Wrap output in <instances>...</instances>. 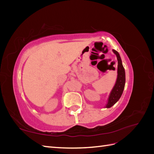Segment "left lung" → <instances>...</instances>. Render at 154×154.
I'll return each mask as SVG.
<instances>
[{"label": "left lung", "instance_id": "8db88e82", "mask_svg": "<svg viewBox=\"0 0 154 154\" xmlns=\"http://www.w3.org/2000/svg\"><path fill=\"white\" fill-rule=\"evenodd\" d=\"M112 51L116 55L118 60V76L115 85L109 94L105 108H110L119 100L123 94L125 85V71L122 64V59L117 51L113 49Z\"/></svg>", "mask_w": 154, "mask_h": 154}]
</instances>
